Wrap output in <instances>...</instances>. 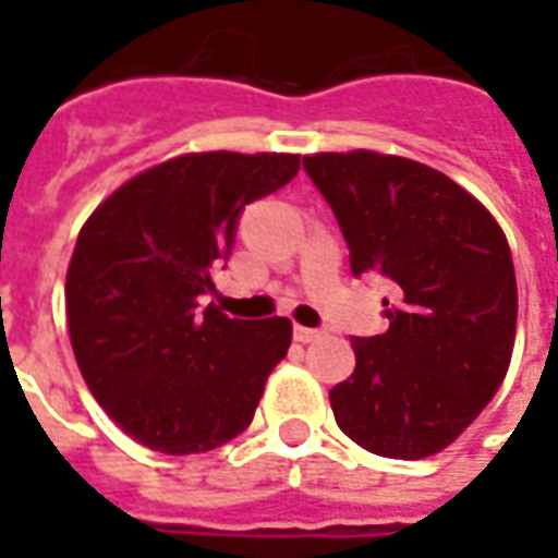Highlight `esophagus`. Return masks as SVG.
Listing matches in <instances>:
<instances>
[{"mask_svg":"<svg viewBox=\"0 0 558 558\" xmlns=\"http://www.w3.org/2000/svg\"><path fill=\"white\" fill-rule=\"evenodd\" d=\"M292 335H295V340H299V343H311V340L319 338V335H323V331H319V328L295 326V331H292Z\"/></svg>","mask_w":558,"mask_h":558,"instance_id":"34e87169","label":"esophagus"}]
</instances>
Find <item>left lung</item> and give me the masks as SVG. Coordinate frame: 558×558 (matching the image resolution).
<instances>
[{
    "instance_id": "8db88e82",
    "label": "left lung",
    "mask_w": 558,
    "mask_h": 558,
    "mask_svg": "<svg viewBox=\"0 0 558 558\" xmlns=\"http://www.w3.org/2000/svg\"><path fill=\"white\" fill-rule=\"evenodd\" d=\"M304 170L338 218L352 275L395 283L388 331L352 338L355 371L328 391L338 427L379 457L439 454L511 364L517 278L502 227L418 160L355 148L307 155Z\"/></svg>"
}]
</instances>
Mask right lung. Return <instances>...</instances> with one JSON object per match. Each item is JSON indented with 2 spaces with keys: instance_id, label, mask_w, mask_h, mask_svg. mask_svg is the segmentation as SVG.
Segmentation results:
<instances>
[{
  "instance_id": "add662e5",
  "label": "right lung",
  "mask_w": 558,
  "mask_h": 558,
  "mask_svg": "<svg viewBox=\"0 0 558 558\" xmlns=\"http://www.w3.org/2000/svg\"><path fill=\"white\" fill-rule=\"evenodd\" d=\"M283 151H191L128 179L95 208L65 278L68 331L86 386L160 454H206L251 424L292 323L230 319L199 295L230 256L247 203L299 172Z\"/></svg>"
}]
</instances>
